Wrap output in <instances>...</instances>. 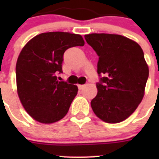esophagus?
<instances>
[{"label": "esophagus", "instance_id": "obj_1", "mask_svg": "<svg viewBox=\"0 0 159 159\" xmlns=\"http://www.w3.org/2000/svg\"><path fill=\"white\" fill-rule=\"evenodd\" d=\"M85 87V85H78V88L80 90H82L84 89V88Z\"/></svg>", "mask_w": 159, "mask_h": 159}]
</instances>
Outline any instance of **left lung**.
<instances>
[{
  "instance_id": "obj_1",
  "label": "left lung",
  "mask_w": 159,
  "mask_h": 159,
  "mask_svg": "<svg viewBox=\"0 0 159 159\" xmlns=\"http://www.w3.org/2000/svg\"><path fill=\"white\" fill-rule=\"evenodd\" d=\"M99 57L98 93L91 102L102 121L120 123L138 107L144 95L149 68L136 42L125 36L106 33L84 36Z\"/></svg>"
}]
</instances>
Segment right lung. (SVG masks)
Listing matches in <instances>:
<instances>
[{
    "label": "right lung",
    "mask_w": 159,
    "mask_h": 159,
    "mask_svg": "<svg viewBox=\"0 0 159 159\" xmlns=\"http://www.w3.org/2000/svg\"><path fill=\"white\" fill-rule=\"evenodd\" d=\"M84 45L80 35L51 32L37 35L23 48L16 66L17 92L35 120L52 123L66 116L78 88L59 81L57 75L63 72L64 52Z\"/></svg>",
    "instance_id": "1"
}]
</instances>
